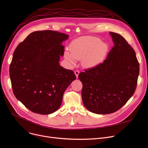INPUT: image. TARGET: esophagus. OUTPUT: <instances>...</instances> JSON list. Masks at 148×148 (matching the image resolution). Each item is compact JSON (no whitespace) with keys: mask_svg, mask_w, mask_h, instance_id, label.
Returning <instances> with one entry per match:
<instances>
[{"mask_svg":"<svg viewBox=\"0 0 148 148\" xmlns=\"http://www.w3.org/2000/svg\"><path fill=\"white\" fill-rule=\"evenodd\" d=\"M79 73H80V71H79V70H76V71L74 72V74H75V75L77 78H78V76H79Z\"/></svg>","mask_w":148,"mask_h":148,"instance_id":"1","label":"esophagus"}]
</instances>
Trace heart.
I'll return each mask as SVG.
<instances>
[{
	"label": "heart",
	"mask_w": 148,
	"mask_h": 148,
	"mask_svg": "<svg viewBox=\"0 0 148 148\" xmlns=\"http://www.w3.org/2000/svg\"><path fill=\"white\" fill-rule=\"evenodd\" d=\"M109 49L108 45L95 36H82L69 44L71 54L65 51V58L72 65L76 60H82L84 66L90 68L97 66L106 58Z\"/></svg>",
	"instance_id": "b5f03b06"
}]
</instances>
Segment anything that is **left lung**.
Returning a JSON list of instances; mask_svg holds the SVG:
<instances>
[{"instance_id":"1","label":"left lung","mask_w":148,"mask_h":148,"mask_svg":"<svg viewBox=\"0 0 148 148\" xmlns=\"http://www.w3.org/2000/svg\"><path fill=\"white\" fill-rule=\"evenodd\" d=\"M109 34L114 46L107 59L79 75L83 104L98 114L114 113L125 105L134 94L139 74L133 49L119 34Z\"/></svg>"}]
</instances>
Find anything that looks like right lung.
Instances as JSON below:
<instances>
[{"mask_svg": "<svg viewBox=\"0 0 148 148\" xmlns=\"http://www.w3.org/2000/svg\"><path fill=\"white\" fill-rule=\"evenodd\" d=\"M69 35L54 30L34 32L15 49L10 67L12 90L29 110L49 114L60 107L64 92L76 77L60 65L62 42Z\"/></svg>", "mask_w": 148, "mask_h": 148, "instance_id": "right-lung-1", "label": "right lung"}]
</instances>
